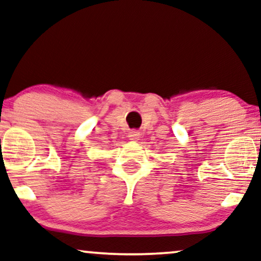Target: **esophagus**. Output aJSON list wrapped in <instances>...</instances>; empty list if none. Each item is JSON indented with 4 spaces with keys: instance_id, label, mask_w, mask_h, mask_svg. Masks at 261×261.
<instances>
[{
    "instance_id": "34e87169",
    "label": "esophagus",
    "mask_w": 261,
    "mask_h": 261,
    "mask_svg": "<svg viewBox=\"0 0 261 261\" xmlns=\"http://www.w3.org/2000/svg\"><path fill=\"white\" fill-rule=\"evenodd\" d=\"M127 137H128V140H130V141L136 142V141L140 140L141 135H140V133H138V131H130V133H128V135H127Z\"/></svg>"
}]
</instances>
